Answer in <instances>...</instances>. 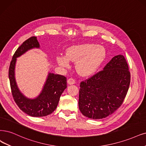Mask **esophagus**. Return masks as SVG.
Segmentation results:
<instances>
[{
    "label": "esophagus",
    "mask_w": 146,
    "mask_h": 146,
    "mask_svg": "<svg viewBox=\"0 0 146 146\" xmlns=\"http://www.w3.org/2000/svg\"><path fill=\"white\" fill-rule=\"evenodd\" d=\"M67 83L69 85H72V84H74L75 83H76V82H75V80L74 79L70 78L67 80Z\"/></svg>",
    "instance_id": "1"
}]
</instances>
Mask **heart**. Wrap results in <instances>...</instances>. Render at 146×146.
<instances>
[{
  "label": "heart",
  "mask_w": 146,
  "mask_h": 146,
  "mask_svg": "<svg viewBox=\"0 0 146 146\" xmlns=\"http://www.w3.org/2000/svg\"><path fill=\"white\" fill-rule=\"evenodd\" d=\"M105 55L106 51L103 46L87 43L68 48L66 56L57 57V62L59 66L67 68L69 61H76L77 72L82 76H88L99 67Z\"/></svg>",
  "instance_id": "obj_1"
}]
</instances>
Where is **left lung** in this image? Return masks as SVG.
Listing matches in <instances>:
<instances>
[{"mask_svg": "<svg viewBox=\"0 0 146 146\" xmlns=\"http://www.w3.org/2000/svg\"><path fill=\"white\" fill-rule=\"evenodd\" d=\"M131 73L123 55L113 57L104 70L80 84L79 108L82 114L102 119L113 114L125 99Z\"/></svg>", "mask_w": 146, "mask_h": 146, "instance_id": "obj_1", "label": "left lung"}]
</instances>
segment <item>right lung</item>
<instances>
[{
  "label": "right lung",
  "mask_w": 146,
  "mask_h": 146,
  "mask_svg": "<svg viewBox=\"0 0 146 146\" xmlns=\"http://www.w3.org/2000/svg\"><path fill=\"white\" fill-rule=\"evenodd\" d=\"M34 48H40L36 36L26 40L17 48L10 63L8 76L12 95L19 108L30 116L40 117L49 115L56 110L60 96L67 88V78L62 75L48 73L41 92L36 98L29 99L21 93L15 78L16 61L17 58Z\"/></svg>",
  "instance_id": "1"
}]
</instances>
